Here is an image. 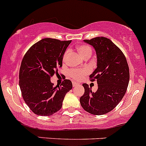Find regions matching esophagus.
<instances>
[{
  "mask_svg": "<svg viewBox=\"0 0 146 146\" xmlns=\"http://www.w3.org/2000/svg\"><path fill=\"white\" fill-rule=\"evenodd\" d=\"M78 85V82H73V87H76V86H77Z\"/></svg>",
  "mask_w": 146,
  "mask_h": 146,
  "instance_id": "esophagus-1",
  "label": "esophagus"
}]
</instances>
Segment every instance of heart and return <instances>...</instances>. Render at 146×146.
Masks as SVG:
<instances>
[{"label":"heart","instance_id":"heart-1","mask_svg":"<svg viewBox=\"0 0 146 146\" xmlns=\"http://www.w3.org/2000/svg\"><path fill=\"white\" fill-rule=\"evenodd\" d=\"M77 50L80 55L85 58L86 56H91L92 54V48L88 44H82L79 45L77 46ZM69 54V50H66L65 51L64 56H63V63H66L67 61L68 56ZM90 73V68H74L70 69L68 71V75L71 78L75 80H79L82 79L84 76H86L87 74Z\"/></svg>","mask_w":146,"mask_h":146}]
</instances>
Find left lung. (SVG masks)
Returning a JSON list of instances; mask_svg holds the SVG:
<instances>
[{"label": "left lung", "mask_w": 146, "mask_h": 146, "mask_svg": "<svg viewBox=\"0 0 146 146\" xmlns=\"http://www.w3.org/2000/svg\"><path fill=\"white\" fill-rule=\"evenodd\" d=\"M84 41L96 51L98 68L90 79L97 80L98 89L92 92L88 84H82L85 92L80 102L88 112L102 115L115 108L124 96L130 77L129 68L121 50L110 39L98 36Z\"/></svg>", "instance_id": "left-lung-1"}]
</instances>
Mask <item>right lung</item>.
I'll use <instances>...</instances> for the list:
<instances>
[{
    "mask_svg": "<svg viewBox=\"0 0 146 146\" xmlns=\"http://www.w3.org/2000/svg\"><path fill=\"white\" fill-rule=\"evenodd\" d=\"M71 40L45 38L33 44L25 54L19 73L22 96L31 110L39 116H50L60 110L72 82L64 79L54 86L51 77L62 66L64 54Z\"/></svg>",
    "mask_w": 146,
    "mask_h": 146,
    "instance_id": "obj_1",
    "label": "right lung"
}]
</instances>
